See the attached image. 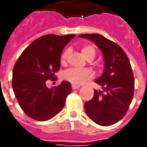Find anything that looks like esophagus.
Here are the masks:
<instances>
[{"label": "esophagus", "mask_w": 147, "mask_h": 147, "mask_svg": "<svg viewBox=\"0 0 147 147\" xmlns=\"http://www.w3.org/2000/svg\"><path fill=\"white\" fill-rule=\"evenodd\" d=\"M71 87H72V89L73 90H76L78 89V88H80V85H76V84H72V85H71Z\"/></svg>", "instance_id": "34e87169"}]
</instances>
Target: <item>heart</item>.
<instances>
[{
	"label": "heart",
	"mask_w": 147,
	"mask_h": 147,
	"mask_svg": "<svg viewBox=\"0 0 147 147\" xmlns=\"http://www.w3.org/2000/svg\"><path fill=\"white\" fill-rule=\"evenodd\" d=\"M81 52L84 56V57L87 60H92L96 55V49L92 45H83L81 47ZM69 54V49H67L61 55V61L62 64H64L67 60V56ZM93 76L92 72L87 69H76V68H70L65 71L63 73V79L66 81H68L73 84H81L85 80H89Z\"/></svg>",
	"instance_id": "heart-1"
}]
</instances>
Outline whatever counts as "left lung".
Returning <instances> with one entry per match:
<instances>
[{
	"mask_svg": "<svg viewBox=\"0 0 147 147\" xmlns=\"http://www.w3.org/2000/svg\"><path fill=\"white\" fill-rule=\"evenodd\" d=\"M80 38H88L96 44L104 56V72L95 83L102 90L85 102L86 115L102 126L114 124L123 118L132 101L135 80L129 59L120 45L98 34H85Z\"/></svg>",
	"mask_w": 147,
	"mask_h": 147,
	"instance_id": "left-lung-1",
	"label": "left lung"
}]
</instances>
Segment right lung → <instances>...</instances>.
I'll return each instance as SVG.
<instances>
[{
  "label": "right lung",
  "mask_w": 147,
  "mask_h": 147,
  "mask_svg": "<svg viewBox=\"0 0 147 147\" xmlns=\"http://www.w3.org/2000/svg\"><path fill=\"white\" fill-rule=\"evenodd\" d=\"M75 34H47L34 40L18 58L12 71V89L21 109L38 121L50 120L59 113L71 91V83L63 81L51 89L46 81L55 78L61 67L64 47Z\"/></svg>",
  "instance_id": "obj_1"
}]
</instances>
